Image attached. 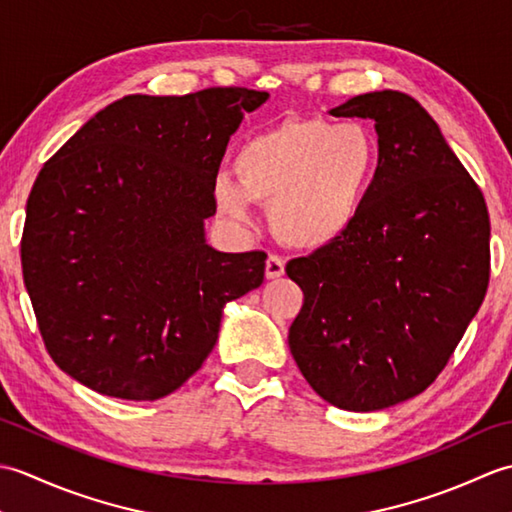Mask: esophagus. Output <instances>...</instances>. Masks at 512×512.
<instances>
[{
	"mask_svg": "<svg viewBox=\"0 0 512 512\" xmlns=\"http://www.w3.org/2000/svg\"><path fill=\"white\" fill-rule=\"evenodd\" d=\"M284 270H286V262L284 259H281L279 255H268V259H266V277L268 279H277V277H281L284 275Z\"/></svg>",
	"mask_w": 512,
	"mask_h": 512,
	"instance_id": "34e87169",
	"label": "esophagus"
}]
</instances>
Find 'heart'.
Here are the masks:
<instances>
[{"label": "heart", "mask_w": 512, "mask_h": 512, "mask_svg": "<svg viewBox=\"0 0 512 512\" xmlns=\"http://www.w3.org/2000/svg\"><path fill=\"white\" fill-rule=\"evenodd\" d=\"M378 162V138L363 123L288 118L239 147L237 182L217 178L215 202L242 224L253 217V202L270 204V224L281 242L317 250L352 231Z\"/></svg>", "instance_id": "1"}]
</instances>
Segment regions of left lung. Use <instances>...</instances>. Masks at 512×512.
Instances as JSON below:
<instances>
[{"label": "left lung", "instance_id": "8db88e82", "mask_svg": "<svg viewBox=\"0 0 512 512\" xmlns=\"http://www.w3.org/2000/svg\"><path fill=\"white\" fill-rule=\"evenodd\" d=\"M330 114L376 121L380 162L352 231L286 264L303 290L288 345L323 400L378 411L447 367L491 279V220L416 99L369 92Z\"/></svg>", "mask_w": 512, "mask_h": 512}]
</instances>
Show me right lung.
Wrapping results in <instances>:
<instances>
[{"instance_id": "1", "label": "right lung", "mask_w": 512, "mask_h": 512, "mask_svg": "<svg viewBox=\"0 0 512 512\" xmlns=\"http://www.w3.org/2000/svg\"><path fill=\"white\" fill-rule=\"evenodd\" d=\"M248 88L132 94L90 118L32 184L21 270L46 350L103 396L158 400L211 354L228 301L266 253L204 242L215 178Z\"/></svg>"}]
</instances>
